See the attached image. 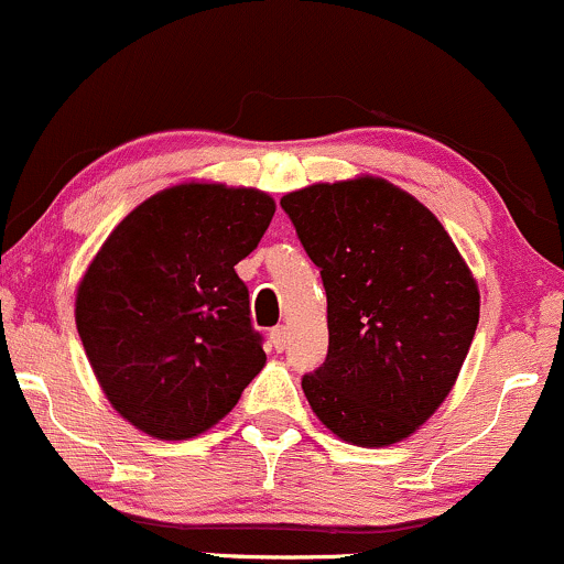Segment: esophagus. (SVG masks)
<instances>
[{
    "instance_id": "esophagus-1",
    "label": "esophagus",
    "mask_w": 564,
    "mask_h": 564,
    "mask_svg": "<svg viewBox=\"0 0 564 564\" xmlns=\"http://www.w3.org/2000/svg\"><path fill=\"white\" fill-rule=\"evenodd\" d=\"M270 341H273V347L281 352V349H286V341H289V332L286 326H275L273 332H270Z\"/></svg>"
}]
</instances>
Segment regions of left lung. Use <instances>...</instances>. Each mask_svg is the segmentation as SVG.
I'll use <instances>...</instances> for the list:
<instances>
[{
    "mask_svg": "<svg viewBox=\"0 0 564 564\" xmlns=\"http://www.w3.org/2000/svg\"><path fill=\"white\" fill-rule=\"evenodd\" d=\"M281 206L328 300V355L302 377L304 398L347 443H400L456 384L477 281L437 217L381 177L310 185Z\"/></svg>",
    "mask_w": 564,
    "mask_h": 564,
    "instance_id": "8db88e82",
    "label": "left lung"
}]
</instances>
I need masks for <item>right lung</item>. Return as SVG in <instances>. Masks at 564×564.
<instances>
[{
  "instance_id": "1",
  "label": "right lung",
  "mask_w": 564,
  "mask_h": 564,
  "mask_svg": "<svg viewBox=\"0 0 564 564\" xmlns=\"http://www.w3.org/2000/svg\"><path fill=\"white\" fill-rule=\"evenodd\" d=\"M273 215L275 200L254 187H166L116 225L84 273V352L111 405L145 435H200L262 371L236 264Z\"/></svg>"
}]
</instances>
